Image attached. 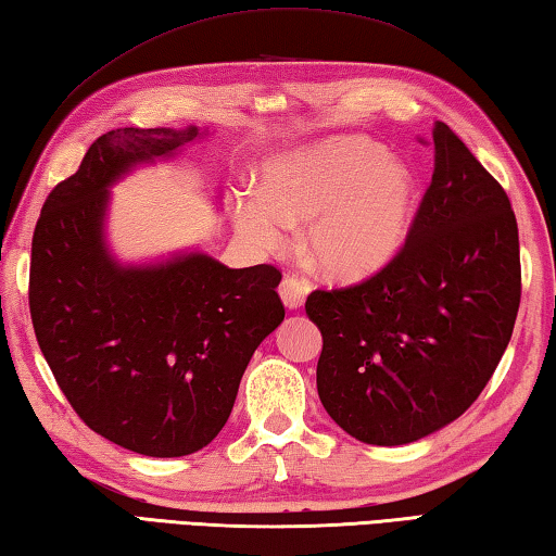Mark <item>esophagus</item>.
Masks as SVG:
<instances>
[{
    "label": "esophagus",
    "mask_w": 556,
    "mask_h": 556,
    "mask_svg": "<svg viewBox=\"0 0 556 556\" xmlns=\"http://www.w3.org/2000/svg\"><path fill=\"white\" fill-rule=\"evenodd\" d=\"M278 293H280V298H283L286 307L298 309L300 305L305 303V298L309 293V283H307V280H298L293 276H286L283 280H280Z\"/></svg>",
    "instance_id": "obj_1"
}]
</instances>
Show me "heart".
Returning a JSON list of instances; mask_svg holds the SVG:
<instances>
[{"label":"heart","instance_id":"b5f03b06","mask_svg":"<svg viewBox=\"0 0 556 556\" xmlns=\"http://www.w3.org/2000/svg\"><path fill=\"white\" fill-rule=\"evenodd\" d=\"M415 180L381 146L344 136L280 155L263 168V198L243 194L237 227L263 249L309 222L305 249L327 276L364 278L391 261L410 227Z\"/></svg>","mask_w":556,"mask_h":556}]
</instances>
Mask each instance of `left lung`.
I'll use <instances>...</instances> for the list:
<instances>
[{
	"mask_svg": "<svg viewBox=\"0 0 556 556\" xmlns=\"http://www.w3.org/2000/svg\"><path fill=\"white\" fill-rule=\"evenodd\" d=\"M401 251L362 283L313 290L317 393L358 442L395 446L464 415L510 342L520 307L518 222L501 182L444 122Z\"/></svg>",
	"mask_w": 556,
	"mask_h": 556,
	"instance_id": "obj_1",
	"label": "left lung"
}]
</instances>
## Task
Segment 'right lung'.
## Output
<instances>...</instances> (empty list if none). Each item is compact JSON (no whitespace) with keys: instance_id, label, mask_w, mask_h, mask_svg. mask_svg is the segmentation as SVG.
<instances>
[{"instance_id":"obj_1","label":"right lung","mask_w":556,"mask_h":556,"mask_svg":"<svg viewBox=\"0 0 556 556\" xmlns=\"http://www.w3.org/2000/svg\"><path fill=\"white\" fill-rule=\"evenodd\" d=\"M198 136L102 134L46 198L31 241L28 307L55 383L92 432L163 459L219 434L253 352L286 317L270 263L227 268L188 253L124 268L104 249L106 188Z\"/></svg>"}]
</instances>
